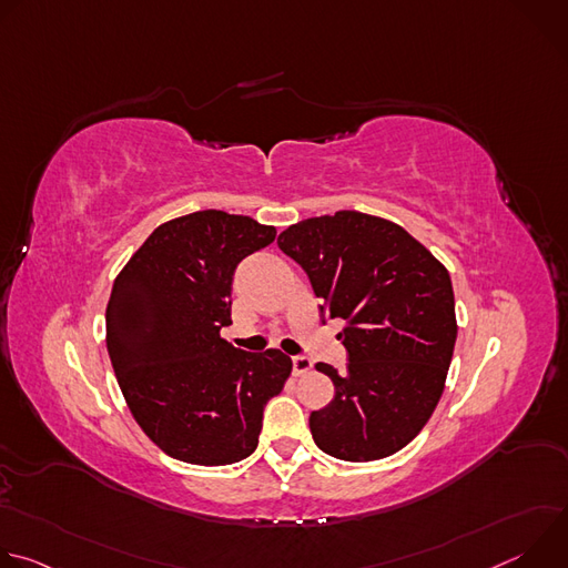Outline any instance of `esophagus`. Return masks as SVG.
<instances>
[{
  "label": "esophagus",
  "mask_w": 568,
  "mask_h": 568,
  "mask_svg": "<svg viewBox=\"0 0 568 568\" xmlns=\"http://www.w3.org/2000/svg\"><path fill=\"white\" fill-rule=\"evenodd\" d=\"M312 371V359L305 357V355H296L292 357V373L298 377V375H307Z\"/></svg>",
  "instance_id": "34e87169"
}]
</instances>
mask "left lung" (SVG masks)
Segmentation results:
<instances>
[{"mask_svg":"<svg viewBox=\"0 0 568 568\" xmlns=\"http://www.w3.org/2000/svg\"><path fill=\"white\" fill-rule=\"evenodd\" d=\"M318 296L337 335L346 373L316 364L335 397L310 414L321 452L342 460L386 458L432 418L456 344L449 272L399 224L359 211L310 217L278 235Z\"/></svg>","mask_w":568,"mask_h":568,"instance_id":"obj_1","label":"left lung"}]
</instances>
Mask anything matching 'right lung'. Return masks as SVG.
<instances>
[{
  "label": "right lung",
  "mask_w": 568,
  "mask_h": 568,
  "mask_svg": "<svg viewBox=\"0 0 568 568\" xmlns=\"http://www.w3.org/2000/svg\"><path fill=\"white\" fill-rule=\"evenodd\" d=\"M274 237L250 215L195 211L156 226L114 281L105 326L121 393L178 460L213 467L254 454L265 404L292 373L276 348L245 353L220 337L237 263Z\"/></svg>",
  "instance_id": "add662e5"
}]
</instances>
